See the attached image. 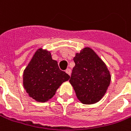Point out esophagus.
<instances>
[{
  "label": "esophagus",
  "mask_w": 131,
  "mask_h": 131,
  "mask_svg": "<svg viewBox=\"0 0 131 131\" xmlns=\"http://www.w3.org/2000/svg\"><path fill=\"white\" fill-rule=\"evenodd\" d=\"M65 72L67 73V74L69 75H71V70L70 69H66Z\"/></svg>",
  "instance_id": "esophagus-1"
}]
</instances>
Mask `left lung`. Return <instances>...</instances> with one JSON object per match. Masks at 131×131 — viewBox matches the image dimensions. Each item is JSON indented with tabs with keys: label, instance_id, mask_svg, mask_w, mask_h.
<instances>
[{
	"label": "left lung",
	"instance_id": "8db88e82",
	"mask_svg": "<svg viewBox=\"0 0 131 131\" xmlns=\"http://www.w3.org/2000/svg\"><path fill=\"white\" fill-rule=\"evenodd\" d=\"M75 65L71 83L79 100L95 104L102 98L110 85V72L102 59L90 48H85L73 58Z\"/></svg>",
	"mask_w": 131,
	"mask_h": 131
}]
</instances>
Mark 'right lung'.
Masks as SVG:
<instances>
[{
  "label": "right lung",
  "mask_w": 131,
  "mask_h": 131,
  "mask_svg": "<svg viewBox=\"0 0 131 131\" xmlns=\"http://www.w3.org/2000/svg\"><path fill=\"white\" fill-rule=\"evenodd\" d=\"M70 78L52 60L50 52L38 49L23 72V86L35 100L45 102L51 99L61 84Z\"/></svg>",
  "instance_id": "obj_1"
}]
</instances>
